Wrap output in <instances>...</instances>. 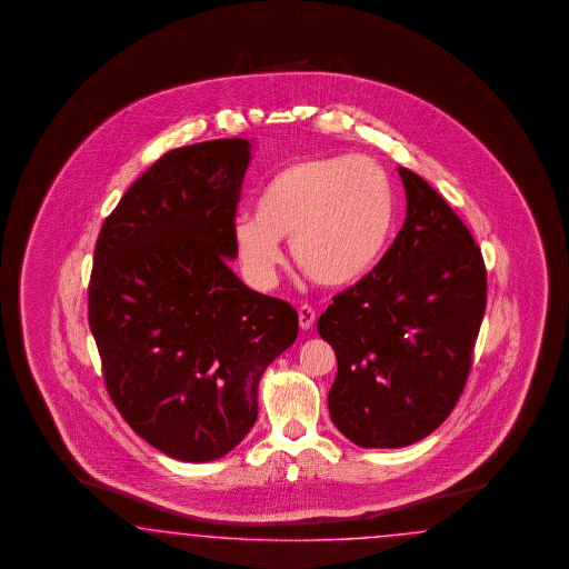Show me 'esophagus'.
<instances>
[{
  "mask_svg": "<svg viewBox=\"0 0 569 569\" xmlns=\"http://www.w3.org/2000/svg\"><path fill=\"white\" fill-rule=\"evenodd\" d=\"M298 321H300V328L312 329V326H315V310L310 309L309 305L300 307L298 309Z\"/></svg>",
  "mask_w": 569,
  "mask_h": 569,
  "instance_id": "1",
  "label": "esophagus"
}]
</instances>
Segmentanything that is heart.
I'll return each mask as SVG.
<instances>
[{"label": "heart", "mask_w": 569, "mask_h": 569, "mask_svg": "<svg viewBox=\"0 0 569 569\" xmlns=\"http://www.w3.org/2000/svg\"><path fill=\"white\" fill-rule=\"evenodd\" d=\"M395 217V188L376 160L309 158L271 177L257 214H238L231 236L243 273L259 288L276 277L279 240H292L293 262L315 283L350 288L383 257Z\"/></svg>", "instance_id": "heart-1"}]
</instances>
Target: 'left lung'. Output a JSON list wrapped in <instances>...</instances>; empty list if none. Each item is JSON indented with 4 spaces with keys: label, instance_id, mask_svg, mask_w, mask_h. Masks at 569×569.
Here are the masks:
<instances>
[{
    "label": "left lung",
    "instance_id": "left-lung-1",
    "mask_svg": "<svg viewBox=\"0 0 569 569\" xmlns=\"http://www.w3.org/2000/svg\"><path fill=\"white\" fill-rule=\"evenodd\" d=\"M398 172L407 219L397 240L317 323L338 359L331 421L362 448L409 447L447 419L486 310V267L466 223L428 181Z\"/></svg>",
    "mask_w": 569,
    "mask_h": 569
}]
</instances>
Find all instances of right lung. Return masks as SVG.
Masks as SVG:
<instances>
[{
  "label": "right lung",
  "mask_w": 569,
  "mask_h": 569,
  "mask_svg": "<svg viewBox=\"0 0 569 569\" xmlns=\"http://www.w3.org/2000/svg\"><path fill=\"white\" fill-rule=\"evenodd\" d=\"M250 141L171 150L103 221L89 328L108 395L131 430L179 461L238 447L259 415L264 369L293 345L298 312L229 267Z\"/></svg>",
  "instance_id": "add662e5"
}]
</instances>
